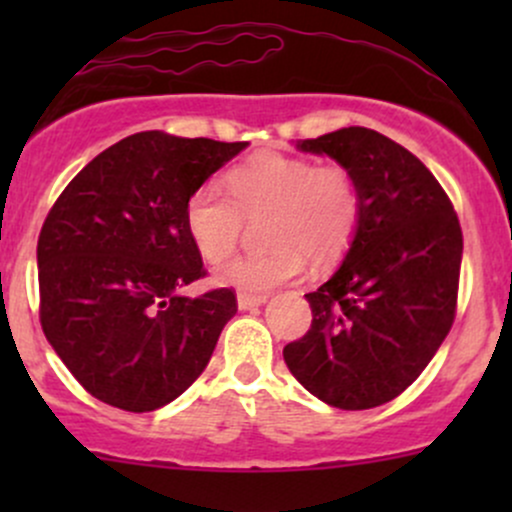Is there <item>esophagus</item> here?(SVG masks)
<instances>
[{"mask_svg":"<svg viewBox=\"0 0 512 512\" xmlns=\"http://www.w3.org/2000/svg\"><path fill=\"white\" fill-rule=\"evenodd\" d=\"M267 301V296H255V293H238V308L240 310H250V308H257V305H262Z\"/></svg>","mask_w":512,"mask_h":512,"instance_id":"esophagus-1","label":"esophagus"}]
</instances>
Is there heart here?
Listing matches in <instances>:
<instances>
[{"label":"heart","instance_id":"obj_1","mask_svg":"<svg viewBox=\"0 0 512 512\" xmlns=\"http://www.w3.org/2000/svg\"><path fill=\"white\" fill-rule=\"evenodd\" d=\"M226 192L202 185L185 202V228L199 255L221 262L238 245L243 216L267 211L262 240L267 250L240 255L216 269L221 284L260 293L296 279L305 255L332 264L354 243L361 223V190L342 163L262 154L223 175Z\"/></svg>","mask_w":512,"mask_h":512}]
</instances>
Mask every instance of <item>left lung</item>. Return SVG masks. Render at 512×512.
<instances>
[{
    "label": "left lung",
    "mask_w": 512,
    "mask_h": 512,
    "mask_svg": "<svg viewBox=\"0 0 512 512\" xmlns=\"http://www.w3.org/2000/svg\"><path fill=\"white\" fill-rule=\"evenodd\" d=\"M298 149L354 173L361 223L342 267L305 293L313 322L284 361L330 407H380L424 373L455 322L460 219L431 170L375 129L344 127Z\"/></svg>",
    "instance_id": "8db88e82"
}]
</instances>
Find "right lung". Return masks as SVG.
Segmentation results:
<instances>
[{"mask_svg": "<svg viewBox=\"0 0 512 512\" xmlns=\"http://www.w3.org/2000/svg\"><path fill=\"white\" fill-rule=\"evenodd\" d=\"M245 146L132 134L52 204L38 236L40 325L88 395L142 414L207 368L238 301L233 289L178 293L207 276L185 202Z\"/></svg>", "mask_w": 512, "mask_h": 512, "instance_id": "obj_1", "label": "right lung"}]
</instances>
